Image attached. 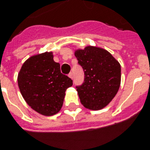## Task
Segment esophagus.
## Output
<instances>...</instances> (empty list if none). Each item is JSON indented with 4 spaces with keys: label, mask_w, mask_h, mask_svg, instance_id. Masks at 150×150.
<instances>
[{
    "label": "esophagus",
    "mask_w": 150,
    "mask_h": 150,
    "mask_svg": "<svg viewBox=\"0 0 150 150\" xmlns=\"http://www.w3.org/2000/svg\"><path fill=\"white\" fill-rule=\"evenodd\" d=\"M68 76H69V77H70V78H71V79H73V74H72L71 72V73L69 74Z\"/></svg>",
    "instance_id": "esophagus-1"
}]
</instances>
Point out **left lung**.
Here are the masks:
<instances>
[{
    "mask_svg": "<svg viewBox=\"0 0 150 150\" xmlns=\"http://www.w3.org/2000/svg\"><path fill=\"white\" fill-rule=\"evenodd\" d=\"M84 71V82L76 87L81 104L90 110H100L115 97L120 85L121 67L106 50L88 46L75 51Z\"/></svg>",
    "mask_w": 150,
    "mask_h": 150,
    "instance_id": "obj_1",
    "label": "left lung"
}]
</instances>
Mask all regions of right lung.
<instances>
[{"label":"right lung","mask_w":150,"mask_h":150,"mask_svg":"<svg viewBox=\"0 0 150 150\" xmlns=\"http://www.w3.org/2000/svg\"><path fill=\"white\" fill-rule=\"evenodd\" d=\"M52 52L31 56L21 66L18 83L21 96L30 107L41 115L50 116L61 110L65 91L73 83L62 75L60 64Z\"/></svg>","instance_id":"add662e5"}]
</instances>
